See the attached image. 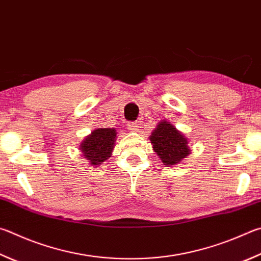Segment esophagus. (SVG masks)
<instances>
[{
  "label": "esophagus",
  "instance_id": "esophagus-1",
  "mask_svg": "<svg viewBox=\"0 0 261 261\" xmlns=\"http://www.w3.org/2000/svg\"><path fill=\"white\" fill-rule=\"evenodd\" d=\"M126 126H127V129H129L130 131H134V132L139 130V124L137 122H127Z\"/></svg>",
  "mask_w": 261,
  "mask_h": 261
}]
</instances>
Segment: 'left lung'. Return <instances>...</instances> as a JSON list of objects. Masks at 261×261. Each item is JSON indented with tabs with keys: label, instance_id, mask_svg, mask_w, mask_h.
Returning a JSON list of instances; mask_svg holds the SVG:
<instances>
[{
	"label": "left lung",
	"instance_id": "8db88e82",
	"mask_svg": "<svg viewBox=\"0 0 261 261\" xmlns=\"http://www.w3.org/2000/svg\"><path fill=\"white\" fill-rule=\"evenodd\" d=\"M148 139L156 155L168 167H174L191 154L187 137L167 120L158 123Z\"/></svg>",
	"mask_w": 261,
	"mask_h": 261
}]
</instances>
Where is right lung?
<instances>
[{"mask_svg": "<svg viewBox=\"0 0 261 261\" xmlns=\"http://www.w3.org/2000/svg\"><path fill=\"white\" fill-rule=\"evenodd\" d=\"M116 138L117 132L114 127H99L85 137L79 150L91 167H100L112 156Z\"/></svg>", "mask_w": 261, "mask_h": 261, "instance_id": "1", "label": "right lung"}]
</instances>
